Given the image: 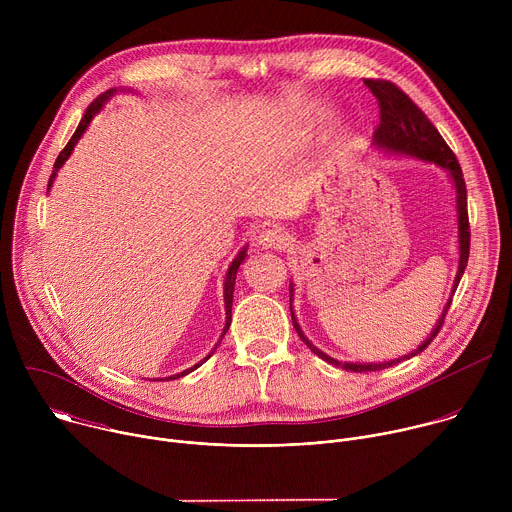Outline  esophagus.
Segmentation results:
<instances>
[{"instance_id": "esophagus-1", "label": "esophagus", "mask_w": 512, "mask_h": 512, "mask_svg": "<svg viewBox=\"0 0 512 512\" xmlns=\"http://www.w3.org/2000/svg\"><path fill=\"white\" fill-rule=\"evenodd\" d=\"M259 245L263 249H277V251H285L291 245V239L287 233L279 231V229H267L259 235Z\"/></svg>"}]
</instances>
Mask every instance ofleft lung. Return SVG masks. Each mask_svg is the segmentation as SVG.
<instances>
[{"mask_svg": "<svg viewBox=\"0 0 512 512\" xmlns=\"http://www.w3.org/2000/svg\"><path fill=\"white\" fill-rule=\"evenodd\" d=\"M364 85L369 87V91L377 97L379 101V125L375 129V143L379 148H387L389 152H399V154H407V156H415L419 160H427V162H435L440 164L442 168H446L456 184L458 190V229H460V267H458V275H456V283L454 289L458 287L462 273L468 265V255H470V221H468V192H466V182H464V174L460 168V162L456 158V154L450 150V145L446 143V139L440 135V131L435 129V125L427 119V115L411 101V97L407 93H403L395 83L391 81H383V79H364ZM291 289L289 287V304H291ZM452 306V300L448 302L440 322L435 324L431 336L411 354L401 356L397 360L391 362H379V364H354V362H338L336 358H330L328 354H324L322 350H318L300 330L298 320L294 316V310H291V322H294V328L298 332V336L304 340V344L318 354L320 358H324L326 362L334 364V367H342L344 371H352V373H373V371H383L393 367V364L411 358L419 352H423L431 340L437 336V332L442 330L446 314Z\"/></svg>", "mask_w": 512, "mask_h": 512, "instance_id": "obj_1", "label": "left lung"}]
</instances>
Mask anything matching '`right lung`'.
I'll return each mask as SVG.
<instances>
[{"mask_svg": "<svg viewBox=\"0 0 512 512\" xmlns=\"http://www.w3.org/2000/svg\"><path fill=\"white\" fill-rule=\"evenodd\" d=\"M111 93H113V89L111 91H107V93H103V95H99L89 107H87V111H85V115H83V119H81V123H79V127H77V131L72 133V137L68 139V143L64 145V150L58 154V158H56V162H54V170H52V174H50V180H48V188H50V184H52V180H54V176H56V172L60 170V166L66 162V158L70 156V152H72V148H75V143L79 141V137L85 133V129H87V125L91 123V119H93V115L103 107V103L111 97ZM243 259H245V249L235 257V261L231 263V267H229V273H227V279H225V308H227V326H225V330H223V336H221V340L225 338V334H227V330H229V326H231V308H233V291H235V279H237V269H239V265L243 263ZM221 340H218V344H221ZM216 344V346H218ZM216 350V348H214ZM212 354V352H210ZM210 354L204 358V360H208L210 358ZM202 360V362H204ZM200 362V364H202ZM200 364H194L192 369H188V371H184V373H180V375H174V377H168V381H174V379H180V377H184V375H188V373H192L194 369H198Z\"/></svg>", "mask_w": 512, "mask_h": 512, "instance_id": "right-lung-1", "label": "right lung"}]
</instances>
